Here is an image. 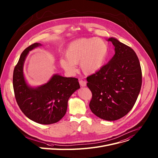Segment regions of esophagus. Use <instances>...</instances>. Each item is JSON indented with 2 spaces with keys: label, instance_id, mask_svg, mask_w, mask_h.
Segmentation results:
<instances>
[{
  "label": "esophagus",
  "instance_id": "obj_1",
  "mask_svg": "<svg viewBox=\"0 0 158 158\" xmlns=\"http://www.w3.org/2000/svg\"><path fill=\"white\" fill-rule=\"evenodd\" d=\"M79 82V85H80L81 86H82V87H84V86H86V81L80 80Z\"/></svg>",
  "mask_w": 158,
  "mask_h": 158
}]
</instances>
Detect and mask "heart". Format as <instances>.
<instances>
[{
    "label": "heart",
    "mask_w": 158,
    "mask_h": 158,
    "mask_svg": "<svg viewBox=\"0 0 158 158\" xmlns=\"http://www.w3.org/2000/svg\"><path fill=\"white\" fill-rule=\"evenodd\" d=\"M108 55V46L97 38H82L72 41L65 52V58L60 60L61 67L69 73L77 72L75 65H81L86 75L98 72L103 65Z\"/></svg>",
    "instance_id": "b5f03b06"
}]
</instances>
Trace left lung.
I'll list each match as a JSON object with an SVG mask.
<instances>
[{"instance_id": "8db88e82", "label": "left lung", "mask_w": 158, "mask_h": 158, "mask_svg": "<svg viewBox=\"0 0 158 158\" xmlns=\"http://www.w3.org/2000/svg\"><path fill=\"white\" fill-rule=\"evenodd\" d=\"M115 55L107 64L87 77L92 93L89 108L98 118L118 120L133 107L139 94L142 70L137 55L128 46L111 37Z\"/></svg>"}]
</instances>
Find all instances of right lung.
Here are the masks:
<instances>
[{"mask_svg":"<svg viewBox=\"0 0 158 158\" xmlns=\"http://www.w3.org/2000/svg\"><path fill=\"white\" fill-rule=\"evenodd\" d=\"M40 45L31 44L21 54L13 72V89L18 106L28 118L39 124H50L64 116L70 97L80 86L76 77L56 74L40 87L32 88L27 85L23 72L24 61L29 51Z\"/></svg>","mask_w":158,"mask_h":158,"instance_id":"add662e5","label":"right lung"}]
</instances>
